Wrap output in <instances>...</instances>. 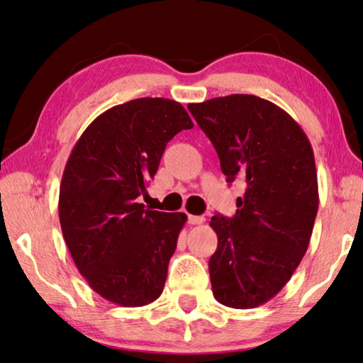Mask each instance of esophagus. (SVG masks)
<instances>
[{"instance_id":"34e87169","label":"esophagus","mask_w":363,"mask_h":363,"mask_svg":"<svg viewBox=\"0 0 363 363\" xmlns=\"http://www.w3.org/2000/svg\"><path fill=\"white\" fill-rule=\"evenodd\" d=\"M187 220L191 225H202L205 221L203 216H200V215H189Z\"/></svg>"}]
</instances>
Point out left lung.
<instances>
[{"instance_id":"left-lung-1","label":"left lung","mask_w":363,"mask_h":363,"mask_svg":"<svg viewBox=\"0 0 363 363\" xmlns=\"http://www.w3.org/2000/svg\"><path fill=\"white\" fill-rule=\"evenodd\" d=\"M210 138L226 181L241 177L236 215H213L218 246L208 261L213 296L247 310L274 298L300 266L318 213L315 155L301 127L252 94L189 104Z\"/></svg>"}]
</instances>
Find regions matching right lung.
I'll return each instance as SVG.
<instances>
[{
	"label": "right lung",
	"mask_w": 363,
	"mask_h": 363,
	"mask_svg": "<svg viewBox=\"0 0 363 363\" xmlns=\"http://www.w3.org/2000/svg\"><path fill=\"white\" fill-rule=\"evenodd\" d=\"M192 127L179 102L142 97L101 113L73 147L58 215L79 274L102 298L143 306L163 291L187 216L145 208L138 197L167 142Z\"/></svg>",
	"instance_id": "right-lung-1"
}]
</instances>
